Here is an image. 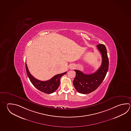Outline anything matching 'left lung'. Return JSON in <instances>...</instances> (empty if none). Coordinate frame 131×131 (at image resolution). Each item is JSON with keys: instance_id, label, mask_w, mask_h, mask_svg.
<instances>
[{"instance_id": "obj_1", "label": "left lung", "mask_w": 131, "mask_h": 131, "mask_svg": "<svg viewBox=\"0 0 131 131\" xmlns=\"http://www.w3.org/2000/svg\"><path fill=\"white\" fill-rule=\"evenodd\" d=\"M101 53L102 63L101 67L92 74H85L79 70H74L76 77L73 82L77 91L83 94H89L99 87L106 75L109 67V61L106 48L102 44L97 45Z\"/></svg>"}]
</instances>
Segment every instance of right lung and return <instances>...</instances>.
Returning a JSON list of instances; mask_svg holds the SVG:
<instances>
[{
  "label": "right lung",
  "instance_id": "1",
  "mask_svg": "<svg viewBox=\"0 0 131 131\" xmlns=\"http://www.w3.org/2000/svg\"><path fill=\"white\" fill-rule=\"evenodd\" d=\"M25 68L28 77L33 86L40 91L46 94H51L57 90L59 86L61 77L67 73V72H65L60 74H57L51 79L46 81H41L36 79L30 74L26 63H25Z\"/></svg>",
  "mask_w": 131,
  "mask_h": 131
}]
</instances>
